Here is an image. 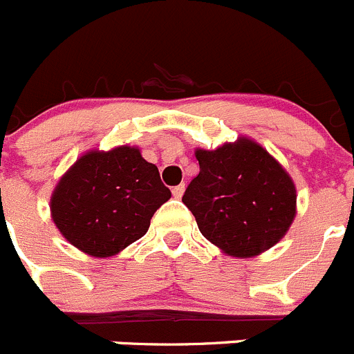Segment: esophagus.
<instances>
[{
  "label": "esophagus",
  "instance_id": "1",
  "mask_svg": "<svg viewBox=\"0 0 354 354\" xmlns=\"http://www.w3.org/2000/svg\"><path fill=\"white\" fill-rule=\"evenodd\" d=\"M184 191H185V185H184V184H178V185H176V187L172 189L174 198L180 199V198H182V194H184Z\"/></svg>",
  "mask_w": 354,
  "mask_h": 354
}]
</instances>
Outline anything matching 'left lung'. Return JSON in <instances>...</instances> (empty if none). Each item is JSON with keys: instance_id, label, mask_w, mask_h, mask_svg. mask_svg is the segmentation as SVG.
Returning <instances> with one entry per match:
<instances>
[{"instance_id": "left-lung-1", "label": "left lung", "mask_w": 354, "mask_h": 354, "mask_svg": "<svg viewBox=\"0 0 354 354\" xmlns=\"http://www.w3.org/2000/svg\"><path fill=\"white\" fill-rule=\"evenodd\" d=\"M199 174L182 203L199 232L234 258L270 250L296 216V185L284 167L253 139L194 151Z\"/></svg>"}]
</instances>
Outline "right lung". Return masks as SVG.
I'll return each instance as SVG.
<instances>
[{"instance_id": "obj_1", "label": "right lung", "mask_w": 354, "mask_h": 354, "mask_svg": "<svg viewBox=\"0 0 354 354\" xmlns=\"http://www.w3.org/2000/svg\"><path fill=\"white\" fill-rule=\"evenodd\" d=\"M172 196L156 165L136 146L89 149L63 174L51 194V218L82 253L110 258L141 239Z\"/></svg>"}]
</instances>
